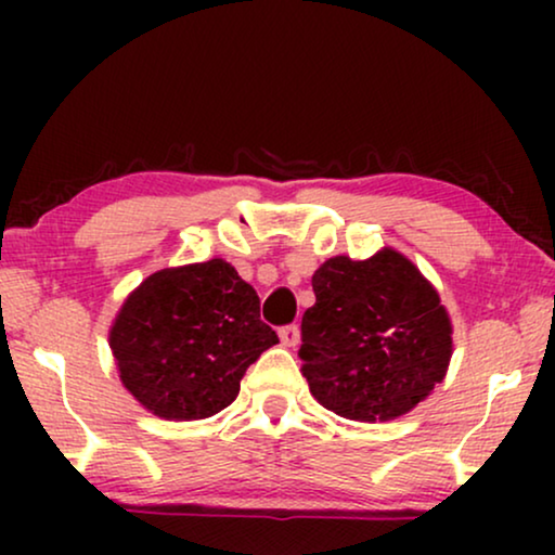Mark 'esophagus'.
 <instances>
[{
	"instance_id": "obj_1",
	"label": "esophagus",
	"mask_w": 555,
	"mask_h": 555,
	"mask_svg": "<svg viewBox=\"0 0 555 555\" xmlns=\"http://www.w3.org/2000/svg\"><path fill=\"white\" fill-rule=\"evenodd\" d=\"M280 340H283V346H287V348L298 346L300 344L298 325H283V328H280Z\"/></svg>"
}]
</instances>
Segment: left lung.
Segmentation results:
<instances>
[{"label": "left lung", "mask_w": 555, "mask_h": 555, "mask_svg": "<svg viewBox=\"0 0 555 555\" xmlns=\"http://www.w3.org/2000/svg\"><path fill=\"white\" fill-rule=\"evenodd\" d=\"M302 315V376L310 393L353 422H389L442 384L452 321L437 287L393 247L369 260L338 255L313 275Z\"/></svg>", "instance_id": "8db88e82"}]
</instances>
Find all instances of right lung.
<instances>
[{
  "label": "right lung",
  "instance_id": "1",
  "mask_svg": "<svg viewBox=\"0 0 555 555\" xmlns=\"http://www.w3.org/2000/svg\"><path fill=\"white\" fill-rule=\"evenodd\" d=\"M120 382L151 414L207 420L230 406L249 363L278 344L255 287L222 257L164 268L120 306L108 331Z\"/></svg>",
  "mask_w": 555,
  "mask_h": 555
}]
</instances>
